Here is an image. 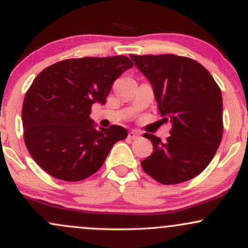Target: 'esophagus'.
I'll return each mask as SVG.
<instances>
[{
  "label": "esophagus",
  "mask_w": 248,
  "mask_h": 248,
  "mask_svg": "<svg viewBox=\"0 0 248 248\" xmlns=\"http://www.w3.org/2000/svg\"><path fill=\"white\" fill-rule=\"evenodd\" d=\"M141 136L140 132H138V130H130L129 133H128V139H130V140H136V139H139Z\"/></svg>",
  "instance_id": "esophagus-1"
}]
</instances>
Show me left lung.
<instances>
[{"label":"left lung","mask_w":248,"mask_h":248,"mask_svg":"<svg viewBox=\"0 0 248 248\" xmlns=\"http://www.w3.org/2000/svg\"><path fill=\"white\" fill-rule=\"evenodd\" d=\"M152 84L163 120L171 121L164 142L153 134L152 155L142 169L161 184H178L199 175L212 161L223 138L221 91L198 62L176 55H130Z\"/></svg>","instance_id":"left-lung-1"}]
</instances>
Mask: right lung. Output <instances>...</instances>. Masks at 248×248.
Listing matches in <instances>:
<instances>
[{
	"label": "right lung",
	"instance_id": "obj_1",
	"mask_svg": "<svg viewBox=\"0 0 248 248\" xmlns=\"http://www.w3.org/2000/svg\"><path fill=\"white\" fill-rule=\"evenodd\" d=\"M126 56L65 59L46 67L25 93L22 122L31 157L52 177L78 182L98 171L126 128H95V102L106 104L113 82L133 67Z\"/></svg>",
	"mask_w": 248,
	"mask_h": 248
}]
</instances>
